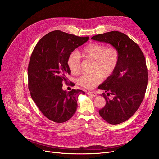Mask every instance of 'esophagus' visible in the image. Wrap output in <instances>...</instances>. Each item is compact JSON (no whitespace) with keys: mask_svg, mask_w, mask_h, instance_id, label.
<instances>
[{"mask_svg":"<svg viewBox=\"0 0 159 159\" xmlns=\"http://www.w3.org/2000/svg\"><path fill=\"white\" fill-rule=\"evenodd\" d=\"M87 94L91 96H93V97H95V96L97 95V92H96V91H88Z\"/></svg>","mask_w":159,"mask_h":159,"instance_id":"esophagus-1","label":"esophagus"}]
</instances>
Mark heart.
<instances>
[{
  "label": "heart",
  "mask_w": 159,
  "mask_h": 159,
  "mask_svg": "<svg viewBox=\"0 0 159 159\" xmlns=\"http://www.w3.org/2000/svg\"><path fill=\"white\" fill-rule=\"evenodd\" d=\"M80 55L86 58L94 60L93 71L91 74H84L78 80V84L82 87L93 89L101 81V75L107 78L117 68L119 60V52L115 47H108L103 44L93 42L85 46ZM78 52H73L69 55L67 64L72 74L80 72L81 57Z\"/></svg>",
  "instance_id": "b5f03b06"
}]
</instances>
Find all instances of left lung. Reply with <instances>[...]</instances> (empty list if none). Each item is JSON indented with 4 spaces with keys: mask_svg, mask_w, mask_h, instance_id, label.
Here are the masks:
<instances>
[{
    "mask_svg": "<svg viewBox=\"0 0 159 159\" xmlns=\"http://www.w3.org/2000/svg\"><path fill=\"white\" fill-rule=\"evenodd\" d=\"M91 39L111 44L119 52L117 68L98 88L103 89L106 104L99 109L100 116L112 125L131 117L145 97L148 81L146 60L140 48L124 33L111 31ZM113 94L114 98L108 97Z\"/></svg>",
    "mask_w": 159,
    "mask_h": 159,
    "instance_id": "1",
    "label": "left lung"
}]
</instances>
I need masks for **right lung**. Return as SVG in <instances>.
<instances>
[{
  "instance_id": "add662e5",
  "label": "right lung",
  "mask_w": 159,
  "mask_h": 159,
  "mask_svg": "<svg viewBox=\"0 0 159 159\" xmlns=\"http://www.w3.org/2000/svg\"><path fill=\"white\" fill-rule=\"evenodd\" d=\"M89 37H80L60 30L48 33L34 48L28 68V89L34 102L46 117L64 123L75 114L80 89H62L71 71L67 60L71 53ZM74 83L71 84L73 86Z\"/></svg>"
}]
</instances>
